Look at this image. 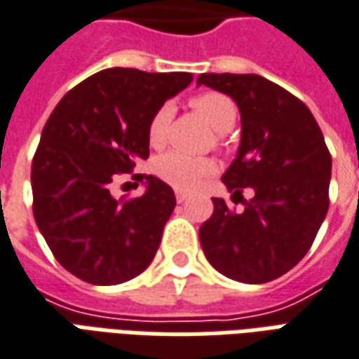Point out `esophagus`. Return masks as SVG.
I'll return each instance as SVG.
<instances>
[{
    "instance_id": "34e87169",
    "label": "esophagus",
    "mask_w": 359,
    "mask_h": 359,
    "mask_svg": "<svg viewBox=\"0 0 359 359\" xmlns=\"http://www.w3.org/2000/svg\"><path fill=\"white\" fill-rule=\"evenodd\" d=\"M175 198H177V202H179V204H182V202H187V194H182V192H177V194H175Z\"/></svg>"
}]
</instances>
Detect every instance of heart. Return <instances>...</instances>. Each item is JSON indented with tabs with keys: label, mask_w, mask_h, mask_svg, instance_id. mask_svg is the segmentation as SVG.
Masks as SVG:
<instances>
[{
	"label": "heart",
	"mask_w": 359,
	"mask_h": 359,
	"mask_svg": "<svg viewBox=\"0 0 359 359\" xmlns=\"http://www.w3.org/2000/svg\"><path fill=\"white\" fill-rule=\"evenodd\" d=\"M192 109L210 124L215 132H227L231 130L237 120V107L235 102L222 93H200L192 101ZM172 118V109L165 104L155 110L147 126V140L154 147H161L167 142L169 124ZM215 171V163L208 157H192L182 151H167L155 159V172L167 184L179 188V190H194L200 182Z\"/></svg>",
	"instance_id": "b5f03b06"
}]
</instances>
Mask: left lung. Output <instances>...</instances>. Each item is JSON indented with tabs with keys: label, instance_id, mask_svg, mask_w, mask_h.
I'll use <instances>...</instances> for the list:
<instances>
[{
	"label": "left lung",
	"instance_id": "obj_1",
	"mask_svg": "<svg viewBox=\"0 0 359 359\" xmlns=\"http://www.w3.org/2000/svg\"><path fill=\"white\" fill-rule=\"evenodd\" d=\"M198 85L237 102L241 144L222 180L233 202L241 188L255 190L241 214L214 198L200 245L223 276L264 284L311 249L328 210L332 159L311 110L280 85L255 74H202Z\"/></svg>",
	"mask_w": 359,
	"mask_h": 359
}]
</instances>
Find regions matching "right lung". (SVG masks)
<instances>
[{"label":"right lung","mask_w":359,"mask_h":359,"mask_svg":"<svg viewBox=\"0 0 359 359\" xmlns=\"http://www.w3.org/2000/svg\"><path fill=\"white\" fill-rule=\"evenodd\" d=\"M192 74L110 67L75 85L57 102L32 159V212L67 272L95 285L128 282L151 264L175 192L142 177L145 192L116 200L112 179L149 157L147 126Z\"/></svg>","instance_id":"right-lung-1"}]
</instances>
